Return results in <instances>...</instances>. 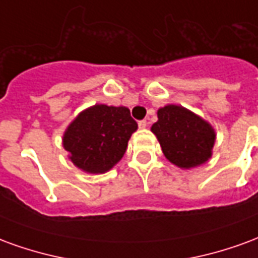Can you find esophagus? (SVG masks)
Wrapping results in <instances>:
<instances>
[{
    "mask_svg": "<svg viewBox=\"0 0 258 258\" xmlns=\"http://www.w3.org/2000/svg\"><path fill=\"white\" fill-rule=\"evenodd\" d=\"M138 125H140V128H145L146 125H148V121L146 120H141V121H138Z\"/></svg>",
    "mask_w": 258,
    "mask_h": 258,
    "instance_id": "34e87169",
    "label": "esophagus"
}]
</instances>
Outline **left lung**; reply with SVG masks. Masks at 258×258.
I'll return each instance as SVG.
<instances>
[{"instance_id":"8db88e82","label":"left lung","mask_w":258,"mask_h":258,"mask_svg":"<svg viewBox=\"0 0 258 258\" xmlns=\"http://www.w3.org/2000/svg\"><path fill=\"white\" fill-rule=\"evenodd\" d=\"M164 156L179 168L198 167L211 157L216 131L210 123L184 106L167 105L157 110L152 125Z\"/></svg>"}]
</instances>
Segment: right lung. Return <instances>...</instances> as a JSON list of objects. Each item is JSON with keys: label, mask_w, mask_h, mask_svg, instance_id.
<instances>
[{"label": "right lung", "mask_w": 258, "mask_h": 258, "mask_svg": "<svg viewBox=\"0 0 258 258\" xmlns=\"http://www.w3.org/2000/svg\"><path fill=\"white\" fill-rule=\"evenodd\" d=\"M137 128L128 107L94 105L69 124L62 141L76 167L103 174L121 160Z\"/></svg>", "instance_id": "obj_1"}]
</instances>
